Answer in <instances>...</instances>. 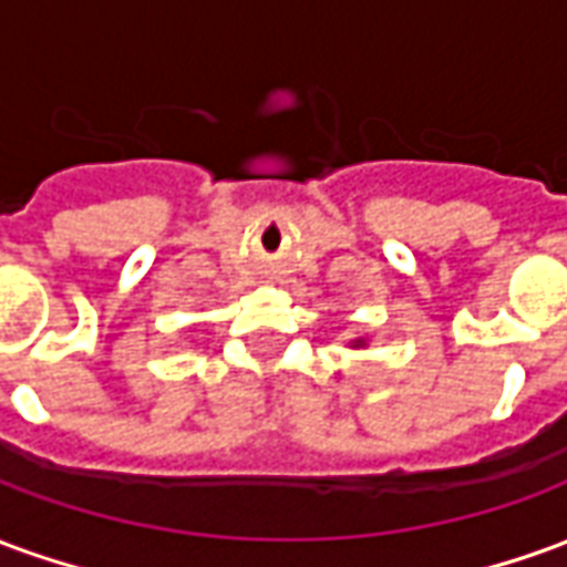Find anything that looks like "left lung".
<instances>
[{
    "mask_svg": "<svg viewBox=\"0 0 567 567\" xmlns=\"http://www.w3.org/2000/svg\"><path fill=\"white\" fill-rule=\"evenodd\" d=\"M355 346H364V340H355Z\"/></svg>",
    "mask_w": 567,
    "mask_h": 567,
    "instance_id": "1",
    "label": "left lung"
}]
</instances>
